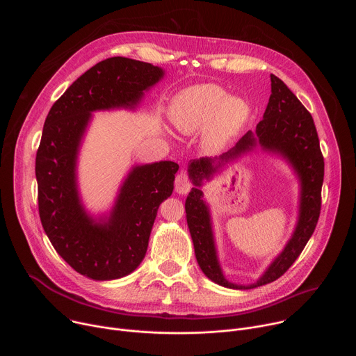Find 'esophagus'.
Instances as JSON below:
<instances>
[{"instance_id":"1","label":"esophagus","mask_w":356,"mask_h":356,"mask_svg":"<svg viewBox=\"0 0 356 356\" xmlns=\"http://www.w3.org/2000/svg\"><path fill=\"white\" fill-rule=\"evenodd\" d=\"M175 187H176V191L179 194H186L188 193L190 187H191V183H190V179L187 176L186 172H180L177 176H176V180H175Z\"/></svg>"}]
</instances>
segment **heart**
<instances>
[{"mask_svg": "<svg viewBox=\"0 0 356 356\" xmlns=\"http://www.w3.org/2000/svg\"><path fill=\"white\" fill-rule=\"evenodd\" d=\"M249 117V106L217 84H198L172 101L170 120L177 131L191 135L206 127L202 142L210 152L221 150Z\"/></svg>", "mask_w": 356, "mask_h": 356, "instance_id": "b5f03b06", "label": "heart"}]
</instances>
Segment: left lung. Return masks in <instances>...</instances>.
<instances>
[{
    "mask_svg": "<svg viewBox=\"0 0 356 356\" xmlns=\"http://www.w3.org/2000/svg\"><path fill=\"white\" fill-rule=\"evenodd\" d=\"M272 94L257 131H248L236 145L220 158H201L188 165V176L194 184L186 200V218L194 245L195 258L210 280L236 290L259 287L275 282L294 264L313 235L321 211V187L324 180V158L312 114L290 88L275 74H270ZM258 144L264 149L283 156L296 170L302 183L300 210L296 229L263 277L249 286L228 282L218 264L209 211L202 200L199 187L224 162L236 159Z\"/></svg>",
    "mask_w": 356,
    "mask_h": 356,
    "instance_id": "left-lung-1",
    "label": "left lung"
}]
</instances>
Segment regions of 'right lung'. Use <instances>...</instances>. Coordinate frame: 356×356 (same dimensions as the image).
Here are the masks:
<instances>
[{"label":"right lung","instance_id":"1","mask_svg":"<svg viewBox=\"0 0 356 356\" xmlns=\"http://www.w3.org/2000/svg\"><path fill=\"white\" fill-rule=\"evenodd\" d=\"M163 74L150 63L121 56L106 59L81 74L46 117L35 162L40 222L59 255L92 280L120 279L139 266L161 202L173 191L179 165L165 161L135 166L110 217L95 221L77 191L81 138L92 111L134 108Z\"/></svg>","mask_w":356,"mask_h":356}]
</instances>
